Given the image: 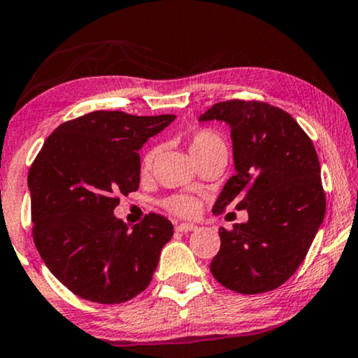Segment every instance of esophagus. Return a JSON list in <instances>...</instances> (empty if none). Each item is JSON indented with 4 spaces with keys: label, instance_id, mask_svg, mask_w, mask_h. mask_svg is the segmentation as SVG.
Segmentation results:
<instances>
[{
    "label": "esophagus",
    "instance_id": "esophagus-1",
    "mask_svg": "<svg viewBox=\"0 0 358 358\" xmlns=\"http://www.w3.org/2000/svg\"><path fill=\"white\" fill-rule=\"evenodd\" d=\"M197 229V227H195L194 223H180L176 227V231L179 233H189V231H195Z\"/></svg>",
    "mask_w": 358,
    "mask_h": 358
}]
</instances>
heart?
Wrapping results in <instances>:
<instances>
[{"instance_id": "1", "label": "heart", "mask_w": 358, "mask_h": 358, "mask_svg": "<svg viewBox=\"0 0 358 358\" xmlns=\"http://www.w3.org/2000/svg\"><path fill=\"white\" fill-rule=\"evenodd\" d=\"M158 148L153 146L150 148L141 158V174L146 176L151 173L153 169V163L158 156ZM189 151L192 155L194 161H197L203 156L213 155V153H227V145H224V140L220 136L217 131L212 129H200L194 131L189 138ZM166 207H168L171 212L176 215H182V217H189V215H194L197 212V202L194 199L185 197V195H174L166 200Z\"/></svg>"}]
</instances>
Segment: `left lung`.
<instances>
[{
    "label": "left lung",
    "mask_w": 358,
    "mask_h": 358,
    "mask_svg": "<svg viewBox=\"0 0 358 358\" xmlns=\"http://www.w3.org/2000/svg\"><path fill=\"white\" fill-rule=\"evenodd\" d=\"M231 129L236 173L213 205L248 210L246 223L220 228L222 246L210 264L213 277L243 295L285 283L303 259L326 213L315 145L288 112L259 101H224L199 117Z\"/></svg>",
    "instance_id": "obj_1"
}]
</instances>
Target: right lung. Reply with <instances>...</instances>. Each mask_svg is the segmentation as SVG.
I'll return each instance as SVG.
<instances>
[{"instance_id": "add662e5", "label": "right lung", "mask_w": 358, "mask_h": 358, "mask_svg": "<svg viewBox=\"0 0 358 358\" xmlns=\"http://www.w3.org/2000/svg\"><path fill=\"white\" fill-rule=\"evenodd\" d=\"M176 115L96 110L52 131L27 176L32 236L53 275L85 300L115 305L150 285L173 223L150 213L129 227L119 195L140 185L138 150Z\"/></svg>"}]
</instances>
